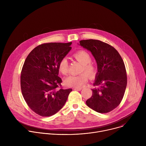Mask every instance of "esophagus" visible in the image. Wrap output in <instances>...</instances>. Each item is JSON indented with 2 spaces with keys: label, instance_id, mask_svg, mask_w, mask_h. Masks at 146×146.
<instances>
[{
  "label": "esophagus",
  "instance_id": "esophagus-1",
  "mask_svg": "<svg viewBox=\"0 0 146 146\" xmlns=\"http://www.w3.org/2000/svg\"><path fill=\"white\" fill-rule=\"evenodd\" d=\"M82 89V88H74V90H76V91H80Z\"/></svg>",
  "mask_w": 146,
  "mask_h": 146
}]
</instances>
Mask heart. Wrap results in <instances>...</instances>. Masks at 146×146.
Masks as SVG:
<instances>
[{
	"label": "heart",
	"instance_id": "obj_1",
	"mask_svg": "<svg viewBox=\"0 0 146 146\" xmlns=\"http://www.w3.org/2000/svg\"><path fill=\"white\" fill-rule=\"evenodd\" d=\"M74 58L83 65L82 71L86 73H81L78 75H70L65 80V84L69 87H80L84 86L87 82L88 76L90 78H95L98 74L97 67L91 64V57L90 54L84 51H80L74 54ZM59 71L64 75L68 74L69 72V64L66 58H62L58 65ZM87 73L88 75L86 74Z\"/></svg>",
	"mask_w": 146,
	"mask_h": 146
}]
</instances>
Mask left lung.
Segmentation results:
<instances>
[{
    "instance_id": "left-lung-1",
    "label": "left lung",
    "mask_w": 146,
    "mask_h": 146,
    "mask_svg": "<svg viewBox=\"0 0 146 146\" xmlns=\"http://www.w3.org/2000/svg\"><path fill=\"white\" fill-rule=\"evenodd\" d=\"M81 47L90 51L95 58L98 74L92 89V95L87 105L100 113H109L121 102L127 84V72L118 52L111 46L98 40L80 41Z\"/></svg>"
}]
</instances>
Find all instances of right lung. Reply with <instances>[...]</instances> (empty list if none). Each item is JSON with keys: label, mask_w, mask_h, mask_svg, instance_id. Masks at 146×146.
I'll return each mask as SVG.
<instances>
[{"label": "right lung", "mask_w": 146, "mask_h": 146, "mask_svg": "<svg viewBox=\"0 0 146 146\" xmlns=\"http://www.w3.org/2000/svg\"><path fill=\"white\" fill-rule=\"evenodd\" d=\"M72 42L49 43L35 47L28 55L21 74V88L31 109L43 117L56 114L65 104L72 89L60 87V60L71 50Z\"/></svg>", "instance_id": "add662e5"}]
</instances>
